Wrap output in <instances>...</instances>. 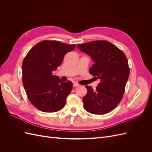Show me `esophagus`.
<instances>
[{
    "label": "esophagus",
    "instance_id": "34e87169",
    "mask_svg": "<svg viewBox=\"0 0 152 152\" xmlns=\"http://www.w3.org/2000/svg\"><path fill=\"white\" fill-rule=\"evenodd\" d=\"M73 87H79L80 85L78 84V83H76V82H75V83H73Z\"/></svg>",
    "mask_w": 152,
    "mask_h": 152
}]
</instances>
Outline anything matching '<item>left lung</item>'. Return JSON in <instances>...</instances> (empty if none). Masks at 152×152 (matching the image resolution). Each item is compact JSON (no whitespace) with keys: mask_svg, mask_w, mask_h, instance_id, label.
I'll list each match as a JSON object with an SVG mask.
<instances>
[{"mask_svg":"<svg viewBox=\"0 0 152 152\" xmlns=\"http://www.w3.org/2000/svg\"><path fill=\"white\" fill-rule=\"evenodd\" d=\"M77 48L93 59L95 64L89 73L100 80L95 90L86 86L87 92L82 99L85 110L96 115L111 112L122 100L129 76L127 57L122 50L107 40L78 44Z\"/></svg>","mask_w":152,"mask_h":152,"instance_id":"1","label":"left lung"}]
</instances>
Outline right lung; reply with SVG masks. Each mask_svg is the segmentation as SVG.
I'll return each mask as SVG.
<instances>
[{
	"instance_id": "1",
	"label": "right lung",
	"mask_w": 152,
	"mask_h": 152,
	"mask_svg": "<svg viewBox=\"0 0 152 152\" xmlns=\"http://www.w3.org/2000/svg\"><path fill=\"white\" fill-rule=\"evenodd\" d=\"M75 46L56 40H43L34 45L25 57L22 63L23 84L30 103L40 111L56 112L65 106L72 82H62L53 72Z\"/></svg>"
}]
</instances>
